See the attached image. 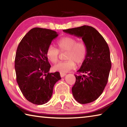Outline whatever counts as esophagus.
Wrapping results in <instances>:
<instances>
[{
  "mask_svg": "<svg viewBox=\"0 0 127 127\" xmlns=\"http://www.w3.org/2000/svg\"><path fill=\"white\" fill-rule=\"evenodd\" d=\"M60 75H61V76L62 77H63L64 76H65L66 75V73H63V72H61L60 73Z\"/></svg>",
  "mask_w": 127,
  "mask_h": 127,
  "instance_id": "esophagus-1",
  "label": "esophagus"
}]
</instances>
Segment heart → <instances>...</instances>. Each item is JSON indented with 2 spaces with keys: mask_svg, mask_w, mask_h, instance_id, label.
I'll list each match as a JSON object with an SVG mask.
<instances>
[{
  "mask_svg": "<svg viewBox=\"0 0 127 127\" xmlns=\"http://www.w3.org/2000/svg\"><path fill=\"white\" fill-rule=\"evenodd\" d=\"M57 45L62 52L68 51L65 61L61 62L54 66V69L60 72H66L81 64L85 61L87 54V47L83 41H77L76 38L65 36L58 41ZM59 49L52 45L47 49L46 55L51 62L55 63L58 61L60 55Z\"/></svg>",
  "mask_w": 127,
  "mask_h": 127,
  "instance_id": "b5f03b06",
  "label": "heart"
}]
</instances>
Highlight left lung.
I'll return each mask as SVG.
<instances>
[{
  "mask_svg": "<svg viewBox=\"0 0 127 127\" xmlns=\"http://www.w3.org/2000/svg\"><path fill=\"white\" fill-rule=\"evenodd\" d=\"M70 35L82 37L87 47V54L78 70L72 87L73 97L85 104L94 101L102 94L107 83L111 67L110 50L106 41L95 28L89 26L64 30Z\"/></svg>",
  "mask_w": 127,
  "mask_h": 127,
  "instance_id": "1",
  "label": "left lung"
}]
</instances>
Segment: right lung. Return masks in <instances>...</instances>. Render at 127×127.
I'll return each instance as SVG.
<instances>
[{
  "mask_svg": "<svg viewBox=\"0 0 127 127\" xmlns=\"http://www.w3.org/2000/svg\"><path fill=\"white\" fill-rule=\"evenodd\" d=\"M58 34L53 30L36 27L21 40L14 61L17 82L25 97L32 104L48 102L54 86L61 79L58 72L49 73L51 65L46 52Z\"/></svg>",
  "mask_w": 127,
  "mask_h": 127,
  "instance_id": "right-lung-1",
  "label": "right lung"
}]
</instances>
